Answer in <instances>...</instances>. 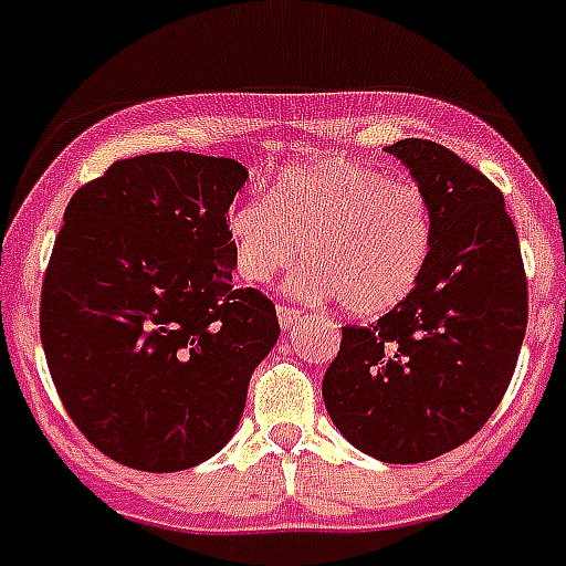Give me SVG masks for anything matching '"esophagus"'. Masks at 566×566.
Returning <instances> with one entry per match:
<instances>
[{
    "label": "esophagus",
    "mask_w": 566,
    "mask_h": 566,
    "mask_svg": "<svg viewBox=\"0 0 566 566\" xmlns=\"http://www.w3.org/2000/svg\"><path fill=\"white\" fill-rule=\"evenodd\" d=\"M275 316H279V325H282V331H293V327L302 322V311H298V307H291V305L275 307Z\"/></svg>",
    "instance_id": "obj_1"
}]
</instances>
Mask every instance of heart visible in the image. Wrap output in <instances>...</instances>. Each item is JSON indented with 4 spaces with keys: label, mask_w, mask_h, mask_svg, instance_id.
Listing matches in <instances>:
<instances>
[{
    "label": "heart",
    "mask_w": 566,
    "mask_h": 566,
    "mask_svg": "<svg viewBox=\"0 0 566 566\" xmlns=\"http://www.w3.org/2000/svg\"><path fill=\"white\" fill-rule=\"evenodd\" d=\"M235 268L250 284H270L296 261L293 293L339 298L354 316L400 307L429 268L434 216L415 180L391 178L354 158L291 166L268 195L230 212Z\"/></svg>",
    "instance_id": "1"
}]
</instances>
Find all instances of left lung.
Segmentation results:
<instances>
[{"label": "left lung", "mask_w": 566, "mask_h": 566, "mask_svg": "<svg viewBox=\"0 0 566 566\" xmlns=\"http://www.w3.org/2000/svg\"><path fill=\"white\" fill-rule=\"evenodd\" d=\"M429 195L434 247L417 291L368 327H342L322 379L336 429L382 463H422L483 429L526 334V275L501 189L446 146H388Z\"/></svg>", "instance_id": "left-lung-1"}]
</instances>
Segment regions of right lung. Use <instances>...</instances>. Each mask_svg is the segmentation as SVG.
<instances>
[{"label": "right lung", "instance_id": "obj_1", "mask_svg": "<svg viewBox=\"0 0 566 566\" xmlns=\"http://www.w3.org/2000/svg\"><path fill=\"white\" fill-rule=\"evenodd\" d=\"M232 158L117 160L65 207L42 282L40 336L65 411L106 458L192 469L227 446L279 319L232 287Z\"/></svg>", "mask_w": 566, "mask_h": 566}]
</instances>
